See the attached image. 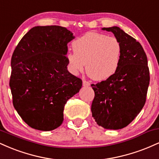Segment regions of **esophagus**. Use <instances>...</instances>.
I'll use <instances>...</instances> for the list:
<instances>
[{"instance_id":"34e87169","label":"esophagus","mask_w":159,"mask_h":159,"mask_svg":"<svg viewBox=\"0 0 159 159\" xmlns=\"http://www.w3.org/2000/svg\"><path fill=\"white\" fill-rule=\"evenodd\" d=\"M90 83L88 81H86V80H84L83 81V86H90Z\"/></svg>"}]
</instances>
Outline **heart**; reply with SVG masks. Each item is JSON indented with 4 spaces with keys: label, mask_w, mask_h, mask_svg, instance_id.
I'll list each match as a JSON object with an SVG mask.
<instances>
[{
    "label": "heart",
    "mask_w": 159,
    "mask_h": 159,
    "mask_svg": "<svg viewBox=\"0 0 159 159\" xmlns=\"http://www.w3.org/2000/svg\"><path fill=\"white\" fill-rule=\"evenodd\" d=\"M74 53H69L67 61L74 73L83 72L87 64L88 75L96 81L112 76L119 66L122 47L116 38L90 32L72 43Z\"/></svg>",
    "instance_id": "heart-1"
}]
</instances>
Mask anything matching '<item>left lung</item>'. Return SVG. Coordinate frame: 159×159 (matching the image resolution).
<instances>
[{
    "instance_id": "left-lung-1",
    "label": "left lung",
    "mask_w": 159,
    "mask_h": 159,
    "mask_svg": "<svg viewBox=\"0 0 159 159\" xmlns=\"http://www.w3.org/2000/svg\"><path fill=\"white\" fill-rule=\"evenodd\" d=\"M102 30L114 34L122 53L116 72L91 84L95 93L91 111L98 125L116 130L127 126L142 110L150 77L147 54L139 42L118 27Z\"/></svg>"
}]
</instances>
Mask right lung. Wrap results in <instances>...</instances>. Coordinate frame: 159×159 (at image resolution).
<instances>
[{"label":"right lung","instance_id":"1","mask_svg":"<svg viewBox=\"0 0 159 159\" xmlns=\"http://www.w3.org/2000/svg\"><path fill=\"white\" fill-rule=\"evenodd\" d=\"M73 38L66 27H34L14 50L10 79L12 104L33 129L59 127L66 103L81 88L82 80L67 70V43Z\"/></svg>","mask_w":159,"mask_h":159}]
</instances>
